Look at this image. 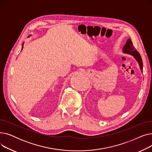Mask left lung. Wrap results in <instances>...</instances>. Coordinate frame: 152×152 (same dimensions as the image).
I'll list each match as a JSON object with an SVG mask.
<instances>
[{
    "instance_id": "1",
    "label": "left lung",
    "mask_w": 152,
    "mask_h": 152,
    "mask_svg": "<svg viewBox=\"0 0 152 152\" xmlns=\"http://www.w3.org/2000/svg\"><path fill=\"white\" fill-rule=\"evenodd\" d=\"M123 51L124 53L126 54H129L132 56H133V57L135 58V60L137 61L139 65V68L140 69V71L142 73L143 72V63H142V60L140 57V55L139 53L136 50V49H135V47H134L132 42L131 41V40L130 39H128L127 40L126 43L124 45L123 48Z\"/></svg>"
}]
</instances>
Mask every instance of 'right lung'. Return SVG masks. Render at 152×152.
I'll list each match as a JSON object with an SVG mask.
<instances>
[{
	"label": "right lung",
	"mask_w": 152,
	"mask_h": 152,
	"mask_svg": "<svg viewBox=\"0 0 152 152\" xmlns=\"http://www.w3.org/2000/svg\"><path fill=\"white\" fill-rule=\"evenodd\" d=\"M31 36H32V35H31V34H30V35H29V36H28V37H31ZM23 45H24V42H23V44H22V47H21V51L22 50V49H23Z\"/></svg>",
	"instance_id": "1"
}]
</instances>
